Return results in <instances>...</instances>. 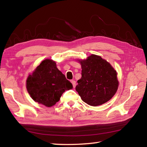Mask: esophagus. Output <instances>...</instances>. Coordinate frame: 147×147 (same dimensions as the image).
Segmentation results:
<instances>
[{"label": "esophagus", "instance_id": "34e87169", "mask_svg": "<svg viewBox=\"0 0 147 147\" xmlns=\"http://www.w3.org/2000/svg\"><path fill=\"white\" fill-rule=\"evenodd\" d=\"M71 82L72 84H73V88H75V86H76V82L74 81V80H71Z\"/></svg>", "mask_w": 147, "mask_h": 147}]
</instances>
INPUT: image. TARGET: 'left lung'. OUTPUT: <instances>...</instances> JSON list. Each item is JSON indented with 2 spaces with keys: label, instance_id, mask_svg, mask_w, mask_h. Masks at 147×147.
Wrapping results in <instances>:
<instances>
[{
  "label": "left lung",
  "instance_id": "1",
  "mask_svg": "<svg viewBox=\"0 0 147 147\" xmlns=\"http://www.w3.org/2000/svg\"><path fill=\"white\" fill-rule=\"evenodd\" d=\"M82 78L77 81L76 91L84 102L97 106L110 100L117 91V72L100 56L91 54L86 59L79 60Z\"/></svg>",
  "mask_w": 147,
  "mask_h": 147
}]
</instances>
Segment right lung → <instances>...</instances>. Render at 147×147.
<instances>
[{
  "mask_svg": "<svg viewBox=\"0 0 147 147\" xmlns=\"http://www.w3.org/2000/svg\"><path fill=\"white\" fill-rule=\"evenodd\" d=\"M73 88L56 62L45 59L26 80V89L33 100L47 107L54 106L66 90Z\"/></svg>",
  "mask_w": 147,
  "mask_h": 147,
  "instance_id": "obj_1",
  "label": "right lung"
}]
</instances>
